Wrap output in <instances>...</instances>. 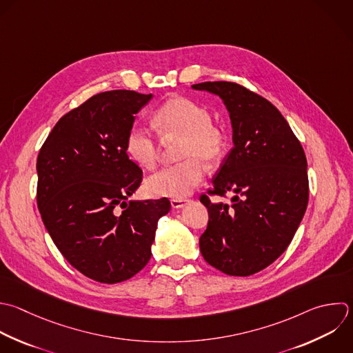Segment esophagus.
<instances>
[{
    "instance_id": "obj_1",
    "label": "esophagus",
    "mask_w": 353,
    "mask_h": 353,
    "mask_svg": "<svg viewBox=\"0 0 353 353\" xmlns=\"http://www.w3.org/2000/svg\"><path fill=\"white\" fill-rule=\"evenodd\" d=\"M189 203L188 199H172L171 200V207L172 208H183Z\"/></svg>"
}]
</instances>
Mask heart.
Wrapping results in <instances>:
<instances>
[{"instance_id":"1","label":"heart","mask_w":353,"mask_h":353,"mask_svg":"<svg viewBox=\"0 0 353 353\" xmlns=\"http://www.w3.org/2000/svg\"><path fill=\"white\" fill-rule=\"evenodd\" d=\"M159 128L170 135L182 137L179 159L182 163L150 175L145 190L153 197L185 199L204 178V165L216 164L225 150V137L211 124L208 110L188 98H172L156 113ZM125 150L139 167L150 170L157 161V143L152 131L134 124L127 135Z\"/></svg>"}]
</instances>
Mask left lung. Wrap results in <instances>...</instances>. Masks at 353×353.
I'll use <instances>...</instances> for the list:
<instances>
[{
	"label": "left lung",
	"instance_id": "8db88e82",
	"mask_svg": "<svg viewBox=\"0 0 353 353\" xmlns=\"http://www.w3.org/2000/svg\"><path fill=\"white\" fill-rule=\"evenodd\" d=\"M219 97L232 123L233 148L212 179V194L234 196L212 204L200 237L204 259L230 276L254 274L291 243L307 205L303 149L281 113L265 98L228 81L192 85Z\"/></svg>",
	"mask_w": 353,
	"mask_h": 353
}]
</instances>
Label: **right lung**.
<instances>
[{
    "instance_id": "obj_1",
    "label": "right lung",
    "mask_w": 353,
    "mask_h": 353,
    "mask_svg": "<svg viewBox=\"0 0 353 353\" xmlns=\"http://www.w3.org/2000/svg\"><path fill=\"white\" fill-rule=\"evenodd\" d=\"M152 99L127 90L90 98L57 123L37 159V204L48 233L79 272L101 283L145 268L157 222L171 210L167 199L128 200L142 170L125 141Z\"/></svg>"
}]
</instances>
